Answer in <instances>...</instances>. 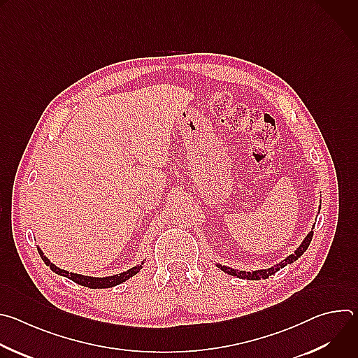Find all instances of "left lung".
<instances>
[{
	"label": "left lung",
	"instance_id": "left-lung-1",
	"mask_svg": "<svg viewBox=\"0 0 358 358\" xmlns=\"http://www.w3.org/2000/svg\"><path fill=\"white\" fill-rule=\"evenodd\" d=\"M312 238H313V231H310V232L308 234V236H306V238L303 239V242H301L300 246L294 250V253L289 255V257H287L285 261H282V262H279L278 265H273L272 268H268V269L246 272V271L232 269V268H228V266H224V265H220V264H217V266H218L221 271H224L225 273L232 275V276H236V278H239V279H248V280H261V279H266V278H269L271 275H275L278 271H280V269L285 268L286 265H290V264H293L294 261H297V259L301 257V255L306 252V249L309 248V245H310V242H312Z\"/></svg>",
	"mask_w": 358,
	"mask_h": 358
}]
</instances>
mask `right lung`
<instances>
[{
  "instance_id": "add662e5",
  "label": "right lung",
  "mask_w": 358,
  "mask_h": 358,
  "mask_svg": "<svg viewBox=\"0 0 358 358\" xmlns=\"http://www.w3.org/2000/svg\"><path fill=\"white\" fill-rule=\"evenodd\" d=\"M38 252H39V255H41L42 261L45 262V265L49 266L55 273H58V275H61V276H65V278L73 280L75 283L82 285V286H86V287H90V289H108V287H113V286H116V285H120V283L126 282L127 279H130L131 276H134L136 273H138L140 269L143 268V264H144V262H141L140 265H136V266H133L131 269H129V271H126V272H122V273H119V275L106 276V278H93V276L78 275V273H72V272L59 269V268L55 266L54 264H50V261L45 257L43 252L39 249V246H38Z\"/></svg>"
}]
</instances>
